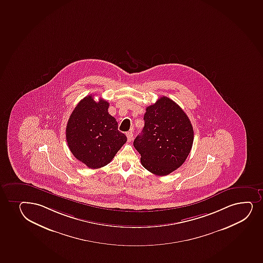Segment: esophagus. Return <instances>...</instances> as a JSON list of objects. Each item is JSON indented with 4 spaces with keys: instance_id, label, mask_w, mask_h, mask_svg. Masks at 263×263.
I'll return each mask as SVG.
<instances>
[{
    "instance_id": "1",
    "label": "esophagus",
    "mask_w": 263,
    "mask_h": 263,
    "mask_svg": "<svg viewBox=\"0 0 263 263\" xmlns=\"http://www.w3.org/2000/svg\"><path fill=\"white\" fill-rule=\"evenodd\" d=\"M126 137L127 139H128V141H129V142H130V141L133 140V132H128V133H126Z\"/></svg>"
}]
</instances>
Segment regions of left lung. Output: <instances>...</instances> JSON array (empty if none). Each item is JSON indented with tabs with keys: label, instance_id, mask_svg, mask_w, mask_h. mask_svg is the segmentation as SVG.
Listing matches in <instances>:
<instances>
[{
	"label": "left lung",
	"instance_id": "8db88e82",
	"mask_svg": "<svg viewBox=\"0 0 263 263\" xmlns=\"http://www.w3.org/2000/svg\"><path fill=\"white\" fill-rule=\"evenodd\" d=\"M145 110V126L133 145L145 169L160 176L169 175L191 153L193 127L186 113L168 97H160Z\"/></svg>",
	"mask_w": 263,
	"mask_h": 263
}]
</instances>
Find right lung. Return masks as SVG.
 <instances>
[{
	"label": "right lung",
	"mask_w": 263,
	"mask_h": 263,
	"mask_svg": "<svg viewBox=\"0 0 263 263\" xmlns=\"http://www.w3.org/2000/svg\"><path fill=\"white\" fill-rule=\"evenodd\" d=\"M109 103L84 97L72 110L67 122L66 138L70 151L89 168L106 166L127 141L118 122L108 112Z\"/></svg>",
	"instance_id": "right-lung-1"
}]
</instances>
